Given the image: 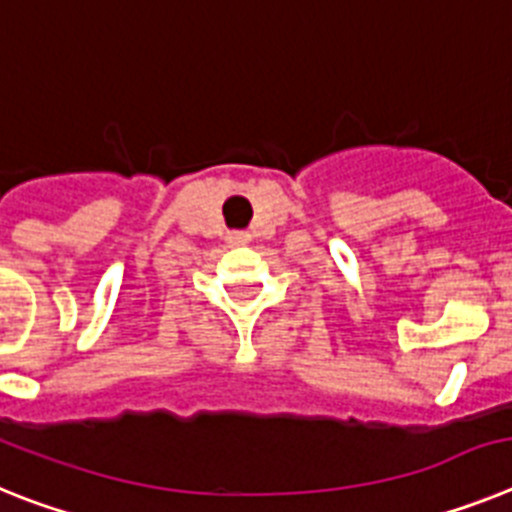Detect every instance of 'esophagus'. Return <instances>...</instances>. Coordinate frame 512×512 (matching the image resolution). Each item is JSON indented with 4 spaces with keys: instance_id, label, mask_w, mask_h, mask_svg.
Returning <instances> with one entry per match:
<instances>
[{
    "instance_id": "obj_1",
    "label": "esophagus",
    "mask_w": 512,
    "mask_h": 512,
    "mask_svg": "<svg viewBox=\"0 0 512 512\" xmlns=\"http://www.w3.org/2000/svg\"><path fill=\"white\" fill-rule=\"evenodd\" d=\"M247 239H250V237H247L244 231H234V234H229V242L231 244H244V242H247Z\"/></svg>"
}]
</instances>
